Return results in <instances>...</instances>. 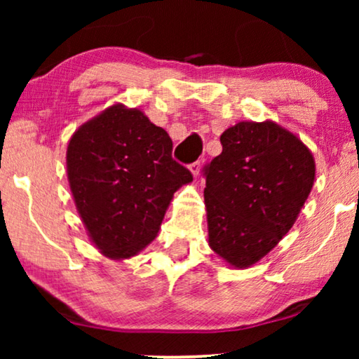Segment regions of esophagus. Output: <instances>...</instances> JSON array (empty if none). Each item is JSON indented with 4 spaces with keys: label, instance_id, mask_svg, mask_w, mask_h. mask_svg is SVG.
Listing matches in <instances>:
<instances>
[{
    "label": "esophagus",
    "instance_id": "34e87169",
    "mask_svg": "<svg viewBox=\"0 0 359 359\" xmlns=\"http://www.w3.org/2000/svg\"><path fill=\"white\" fill-rule=\"evenodd\" d=\"M188 168H189L191 173H193L194 178H198V175H199V170H201V165L198 163V161H194V163H191V165L188 166Z\"/></svg>",
    "mask_w": 359,
    "mask_h": 359
}]
</instances>
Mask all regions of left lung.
I'll list each match as a JSON object with an SVG mask.
<instances>
[{"instance_id": "obj_1", "label": "left lung", "mask_w": 359, "mask_h": 359, "mask_svg": "<svg viewBox=\"0 0 359 359\" xmlns=\"http://www.w3.org/2000/svg\"><path fill=\"white\" fill-rule=\"evenodd\" d=\"M222 154L204 168L209 247L243 269L271 252L296 222L316 180V160L273 121H242L220 135Z\"/></svg>"}]
</instances>
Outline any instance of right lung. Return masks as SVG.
Here are the masks:
<instances>
[{
    "mask_svg": "<svg viewBox=\"0 0 359 359\" xmlns=\"http://www.w3.org/2000/svg\"><path fill=\"white\" fill-rule=\"evenodd\" d=\"M173 142L137 107L112 104L78 127L67 147V175L93 245L111 259L142 252L189 170L171 158Z\"/></svg>",
    "mask_w": 359,
    "mask_h": 359,
    "instance_id": "1",
    "label": "right lung"
}]
</instances>
